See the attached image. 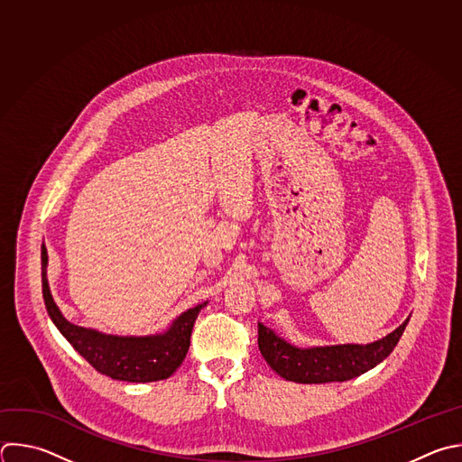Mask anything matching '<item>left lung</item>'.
I'll return each mask as SVG.
<instances>
[{
    "label": "left lung",
    "mask_w": 462,
    "mask_h": 462,
    "mask_svg": "<svg viewBox=\"0 0 462 462\" xmlns=\"http://www.w3.org/2000/svg\"><path fill=\"white\" fill-rule=\"evenodd\" d=\"M408 321L410 319L372 345H339L319 348H297L259 323L257 343L270 368L286 381L302 384L343 383L359 377L384 361L399 343Z\"/></svg>",
    "instance_id": "obj_1"
}]
</instances>
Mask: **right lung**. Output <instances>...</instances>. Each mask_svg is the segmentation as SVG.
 I'll use <instances>...</instances> for the list:
<instances>
[{"instance_id": "right-lung-1", "label": "right lung", "mask_w": 462, "mask_h": 462, "mask_svg": "<svg viewBox=\"0 0 462 462\" xmlns=\"http://www.w3.org/2000/svg\"><path fill=\"white\" fill-rule=\"evenodd\" d=\"M47 248L42 250V282L47 312L65 339L92 368L117 381L152 383L171 377L187 357L196 318L205 304L181 314L160 336L117 337L69 323L56 306L47 282Z\"/></svg>"}]
</instances>
